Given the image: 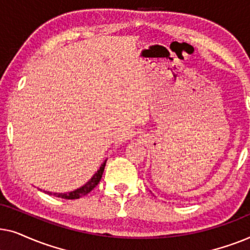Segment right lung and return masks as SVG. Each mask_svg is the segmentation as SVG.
<instances>
[{
	"label": "right lung",
	"instance_id": "1",
	"mask_svg": "<svg viewBox=\"0 0 250 250\" xmlns=\"http://www.w3.org/2000/svg\"><path fill=\"white\" fill-rule=\"evenodd\" d=\"M105 162H107V160H104V163L102 164L100 168L98 169V172L95 173L93 176H92V179L88 181L86 184H84L83 187H81L80 189L71 191V192H67V193H52V192H46V191L45 192L51 194V196H56L58 198H63V199H78V198L85 196V194L91 192V191L98 186V183L100 182L102 174H104V170Z\"/></svg>",
	"mask_w": 250,
	"mask_h": 250
}]
</instances>
